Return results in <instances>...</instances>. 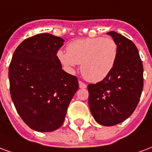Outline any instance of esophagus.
<instances>
[{
  "label": "esophagus",
  "instance_id": "34e87169",
  "mask_svg": "<svg viewBox=\"0 0 152 152\" xmlns=\"http://www.w3.org/2000/svg\"><path fill=\"white\" fill-rule=\"evenodd\" d=\"M79 86L80 89H86L87 86H86L85 83H83L82 81H79Z\"/></svg>",
  "mask_w": 152,
  "mask_h": 152
}]
</instances>
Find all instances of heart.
I'll list each match as a JSON object with an SVG mask.
<instances>
[{
	"label": "heart",
	"instance_id": "heart-1",
	"mask_svg": "<svg viewBox=\"0 0 152 152\" xmlns=\"http://www.w3.org/2000/svg\"><path fill=\"white\" fill-rule=\"evenodd\" d=\"M67 52L58 50L57 58L65 69L73 73L80 63V71L88 81H102L114 68L118 57V45L111 37H94L73 40Z\"/></svg>",
	"mask_w": 152,
	"mask_h": 152
}]
</instances>
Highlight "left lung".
<instances>
[{
  "instance_id": "8db88e82",
  "label": "left lung",
  "mask_w": 152,
  "mask_h": 152,
  "mask_svg": "<svg viewBox=\"0 0 152 152\" xmlns=\"http://www.w3.org/2000/svg\"><path fill=\"white\" fill-rule=\"evenodd\" d=\"M117 43L118 57L112 72L89 84V107L99 124L112 126L133 114L143 89V66L137 47L115 31L107 33Z\"/></svg>"
}]
</instances>
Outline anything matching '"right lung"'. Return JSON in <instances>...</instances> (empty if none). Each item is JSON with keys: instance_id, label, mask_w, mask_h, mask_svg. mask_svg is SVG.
Segmentation results:
<instances>
[{"instance_id": "obj_1", "label": "right lung", "mask_w": 152, "mask_h": 152, "mask_svg": "<svg viewBox=\"0 0 152 152\" xmlns=\"http://www.w3.org/2000/svg\"><path fill=\"white\" fill-rule=\"evenodd\" d=\"M64 40L49 33L23 40L9 67L12 101L25 124L38 132L56 130L63 124L79 88L76 76L62 69L57 52Z\"/></svg>"}]
</instances>
